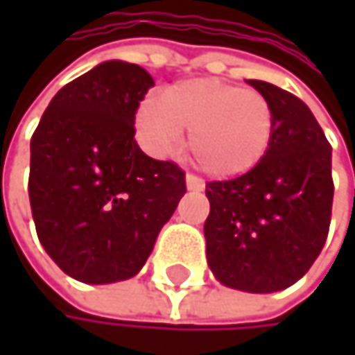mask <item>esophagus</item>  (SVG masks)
I'll return each instance as SVG.
<instances>
[{
	"label": "esophagus",
	"mask_w": 355,
	"mask_h": 355,
	"mask_svg": "<svg viewBox=\"0 0 355 355\" xmlns=\"http://www.w3.org/2000/svg\"><path fill=\"white\" fill-rule=\"evenodd\" d=\"M184 180H187V189H189V191H201V189L205 187L203 180L199 177H195V175H187Z\"/></svg>",
	"instance_id": "34e87169"
}]
</instances>
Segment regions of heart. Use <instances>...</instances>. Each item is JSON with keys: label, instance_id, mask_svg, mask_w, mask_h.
I'll use <instances>...</instances> for the list:
<instances>
[{"label": "heart", "instance_id": "b5f03b06", "mask_svg": "<svg viewBox=\"0 0 355 355\" xmlns=\"http://www.w3.org/2000/svg\"><path fill=\"white\" fill-rule=\"evenodd\" d=\"M137 135L154 156H171L189 131V150L203 173L232 178L250 173L269 152L275 131L271 103L218 78L184 80L148 98L135 116Z\"/></svg>", "mask_w": 355, "mask_h": 355}]
</instances>
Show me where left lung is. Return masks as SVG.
I'll return each instance as SVG.
<instances>
[{
	"label": "left lung",
	"instance_id": "8db88e82",
	"mask_svg": "<svg viewBox=\"0 0 355 355\" xmlns=\"http://www.w3.org/2000/svg\"><path fill=\"white\" fill-rule=\"evenodd\" d=\"M247 82L271 103L273 141L250 173L205 184V254L220 284L269 294L296 284L324 247L333 205L331 146L298 96L269 82Z\"/></svg>",
	"mask_w": 355,
	"mask_h": 355
}]
</instances>
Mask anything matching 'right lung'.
I'll use <instances>...</instances> for the list:
<instances>
[{"label": "right lung", "mask_w": 355, "mask_h": 355, "mask_svg": "<svg viewBox=\"0 0 355 355\" xmlns=\"http://www.w3.org/2000/svg\"><path fill=\"white\" fill-rule=\"evenodd\" d=\"M152 86L144 67L105 61L53 96L31 139L36 234L78 282L137 275L187 193L177 164L146 156L133 139Z\"/></svg>", "instance_id": "right-lung-1"}]
</instances>
